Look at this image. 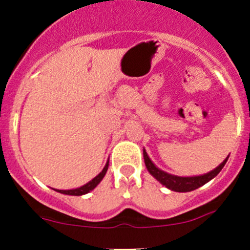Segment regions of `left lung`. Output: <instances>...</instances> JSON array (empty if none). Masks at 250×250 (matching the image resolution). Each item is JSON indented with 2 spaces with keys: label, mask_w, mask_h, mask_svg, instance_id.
I'll return each instance as SVG.
<instances>
[{
  "label": "left lung",
  "mask_w": 250,
  "mask_h": 250,
  "mask_svg": "<svg viewBox=\"0 0 250 250\" xmlns=\"http://www.w3.org/2000/svg\"><path fill=\"white\" fill-rule=\"evenodd\" d=\"M228 158H229V157H228ZM228 158L225 159L219 167H217L214 170H212V171L208 173H205V175H201V176H194V177H178V176L170 175V173H167L162 171V170H159L158 167L151 162V159H149L148 156H147L146 151L144 149V159H145V164H146L147 170H148V172L151 173L154 178H157L163 186L171 189L173 191H180V193L194 190V189L201 187V186H204L205 183L211 181L212 178L215 177V176L220 172V170L224 167Z\"/></svg>",
  "instance_id": "1"
}]
</instances>
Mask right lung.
Returning <instances> with one entry per match:
<instances>
[{
	"mask_svg": "<svg viewBox=\"0 0 250 250\" xmlns=\"http://www.w3.org/2000/svg\"><path fill=\"white\" fill-rule=\"evenodd\" d=\"M107 167H109V162L106 163V165L104 167V169L102 170V172L99 173L98 176H96L93 180L90 181L88 183H86V185L83 186V187L77 188V189H70V190H59V189H56V191H60V193H62V194H67V195H83V194H87L88 191L92 190V189L96 188L97 185H98V183L103 180L105 173H106V171H107Z\"/></svg>",
	"mask_w": 250,
	"mask_h": 250,
	"instance_id": "obj_1",
	"label": "right lung"
}]
</instances>
